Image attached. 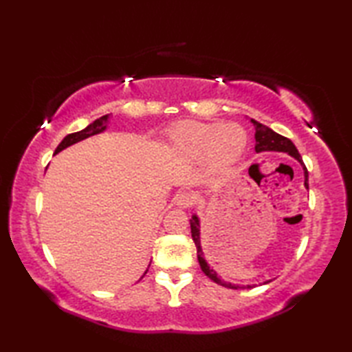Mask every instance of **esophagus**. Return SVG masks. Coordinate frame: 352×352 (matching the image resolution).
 I'll return each instance as SVG.
<instances>
[{"instance_id":"esophagus-1","label":"esophagus","mask_w":352,"mask_h":352,"mask_svg":"<svg viewBox=\"0 0 352 352\" xmlns=\"http://www.w3.org/2000/svg\"><path fill=\"white\" fill-rule=\"evenodd\" d=\"M195 203V197L192 195V193L188 192H183V193H178L175 197V204L180 207V208H189Z\"/></svg>"}]
</instances>
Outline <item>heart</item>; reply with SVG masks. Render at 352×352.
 Instances as JSON below:
<instances>
[{"label": "heart", "mask_w": 352, "mask_h": 352, "mask_svg": "<svg viewBox=\"0 0 352 352\" xmlns=\"http://www.w3.org/2000/svg\"><path fill=\"white\" fill-rule=\"evenodd\" d=\"M172 148L188 159H203L212 170H226L242 159L248 134L237 124H203L186 121L172 126Z\"/></svg>", "instance_id": "obj_1"}]
</instances>
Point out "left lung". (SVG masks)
<instances>
[{
    "mask_svg": "<svg viewBox=\"0 0 352 352\" xmlns=\"http://www.w3.org/2000/svg\"><path fill=\"white\" fill-rule=\"evenodd\" d=\"M251 122L254 124V126H256V153H263V151H278V153H287L289 155L294 157V159H296L298 162L301 163V166L304 169V186L305 189H309V172H307V168H305V164L302 162V157L300 155V153H298L296 146L294 145V142H292L290 139L281 136V134L272 131L271 129H267L266 125L260 124L257 121H254V119H251ZM190 231H192V239L193 242H195V246H197V256H198V261H199V266L201 269H203V272L208 276V278L213 280L214 283L221 284V286L223 287H228V289H239L241 286H236V284H231V283H227L221 280L218 274H216L213 269H210V266L207 265V261L204 260V252H203V248H201V241H199V219L197 214L192 216L190 219ZM269 283V281H266ZM243 287V286H242ZM251 287V286H248Z\"/></svg>",
    "mask_w": 352,
    "mask_h": 352,
    "instance_id": "obj_1",
    "label": "left lung"
}]
</instances>
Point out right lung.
Listing matches in <instances>:
<instances>
[{
    "instance_id": "obj_1",
    "label": "right lung",
    "mask_w": 352,
    "mask_h": 352,
    "mask_svg": "<svg viewBox=\"0 0 352 352\" xmlns=\"http://www.w3.org/2000/svg\"><path fill=\"white\" fill-rule=\"evenodd\" d=\"M107 122H109V115H104V116H101L100 119H96V121H94L92 124H89L85 130L68 134V136H66V138L60 142V144H58V146L56 148V153H54V154L63 151L65 148H68V146H71V145H74V144H77V142H80V140H85V139H87V138L94 136V134L102 133L104 130L107 129ZM145 274H146V272H145Z\"/></svg>"
}]
</instances>
